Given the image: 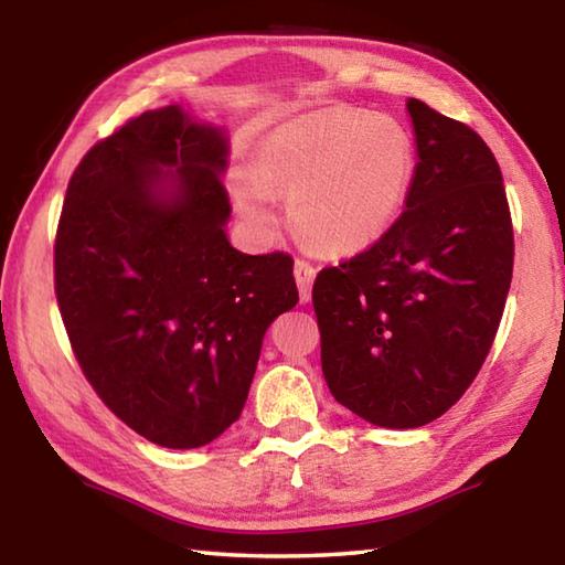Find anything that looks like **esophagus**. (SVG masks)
Instances as JSON below:
<instances>
[{
	"instance_id": "obj_1",
	"label": "esophagus",
	"mask_w": 565,
	"mask_h": 565,
	"mask_svg": "<svg viewBox=\"0 0 565 565\" xmlns=\"http://www.w3.org/2000/svg\"><path fill=\"white\" fill-rule=\"evenodd\" d=\"M294 276H296V286H299L301 301H309L313 279H317V266H313L311 262H306V259H296L294 262Z\"/></svg>"
}]
</instances>
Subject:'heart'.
I'll list each match as a JSON object with an SVG mask.
<instances>
[{
    "instance_id": "b5f03b06",
    "label": "heart",
    "mask_w": 565,
    "mask_h": 565,
    "mask_svg": "<svg viewBox=\"0 0 565 565\" xmlns=\"http://www.w3.org/2000/svg\"><path fill=\"white\" fill-rule=\"evenodd\" d=\"M414 171L404 124L339 109L271 131L256 151L254 179H238L234 194L262 232L276 226L271 194L291 196L294 226L311 244L353 254L396 224Z\"/></svg>"
}]
</instances>
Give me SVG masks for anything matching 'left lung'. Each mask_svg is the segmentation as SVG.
Masks as SVG:
<instances>
[{"instance_id":"1","label":"left lung","mask_w":565,"mask_h":565,"mask_svg":"<svg viewBox=\"0 0 565 565\" xmlns=\"http://www.w3.org/2000/svg\"><path fill=\"white\" fill-rule=\"evenodd\" d=\"M418 164L396 224L313 281L321 371L374 426L446 414L493 347L513 276V222L489 145L408 99Z\"/></svg>"}]
</instances>
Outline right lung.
I'll use <instances>...</instances> for the list:
<instances>
[{
    "label": "right lung",
    "instance_id": "1",
    "mask_svg": "<svg viewBox=\"0 0 565 565\" xmlns=\"http://www.w3.org/2000/svg\"><path fill=\"white\" fill-rule=\"evenodd\" d=\"M224 167L222 131L145 111L84 154L56 226L54 294L82 374L164 448L212 444L242 416L264 333L299 301L289 254L228 244Z\"/></svg>",
    "mask_w": 565,
    "mask_h": 565
}]
</instances>
